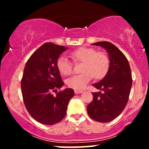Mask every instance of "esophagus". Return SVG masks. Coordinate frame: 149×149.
<instances>
[{"instance_id": "esophagus-1", "label": "esophagus", "mask_w": 149, "mask_h": 149, "mask_svg": "<svg viewBox=\"0 0 149 149\" xmlns=\"http://www.w3.org/2000/svg\"><path fill=\"white\" fill-rule=\"evenodd\" d=\"M83 92V91H81V90H75V94H80Z\"/></svg>"}]
</instances>
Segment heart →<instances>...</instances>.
I'll use <instances>...</instances> for the list:
<instances>
[{
    "label": "heart",
    "mask_w": 149,
    "mask_h": 149,
    "mask_svg": "<svg viewBox=\"0 0 149 149\" xmlns=\"http://www.w3.org/2000/svg\"><path fill=\"white\" fill-rule=\"evenodd\" d=\"M70 57L75 62L82 61V71L80 74L74 75L66 80V85L76 90H83L92 79H101L109 70L110 60L105 52H97L95 48L81 47L70 53ZM57 66L59 72L64 76L73 73V64L67 57L60 56L57 59Z\"/></svg>",
    "instance_id": "b5f03b06"
}]
</instances>
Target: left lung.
Listing matches in <instances>:
<instances>
[{
    "instance_id": "obj_1",
    "label": "left lung",
    "mask_w": 149,
    "mask_h": 149,
    "mask_svg": "<svg viewBox=\"0 0 149 149\" xmlns=\"http://www.w3.org/2000/svg\"><path fill=\"white\" fill-rule=\"evenodd\" d=\"M92 45L107 51L110 65L103 79L93 85L102 92L92 93L93 100L87 111L92 119L108 123L118 117L127 105L132 84L131 69L127 58L113 44L103 41Z\"/></svg>"
}]
</instances>
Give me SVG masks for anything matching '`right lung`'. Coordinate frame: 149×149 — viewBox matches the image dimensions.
I'll use <instances>...</instances> for the list:
<instances>
[{
    "label": "right lung",
    "instance_id": "add662e5",
    "mask_svg": "<svg viewBox=\"0 0 149 149\" xmlns=\"http://www.w3.org/2000/svg\"><path fill=\"white\" fill-rule=\"evenodd\" d=\"M68 47L46 42L27 61L21 81L24 103L31 117L44 125L60 122L74 95L71 88L57 92L64 85L57 61ZM57 93L54 96L52 92Z\"/></svg>",
    "mask_w": 149,
    "mask_h": 149
}]
</instances>
